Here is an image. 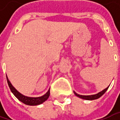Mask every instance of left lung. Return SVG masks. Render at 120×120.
<instances>
[{
    "instance_id": "1",
    "label": "left lung",
    "mask_w": 120,
    "mask_h": 120,
    "mask_svg": "<svg viewBox=\"0 0 120 120\" xmlns=\"http://www.w3.org/2000/svg\"><path fill=\"white\" fill-rule=\"evenodd\" d=\"M109 87H108L107 88H105V90H104L103 91H100L99 92L98 94H95V95H79V94H77V93H75V91H73L74 92V94L75 95L77 96V97H79V98H80L81 99H86V100H94V99H97L99 98L101 96H102L105 93V91L108 90Z\"/></svg>"
}]
</instances>
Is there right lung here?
<instances>
[{"mask_svg":"<svg viewBox=\"0 0 120 120\" xmlns=\"http://www.w3.org/2000/svg\"><path fill=\"white\" fill-rule=\"evenodd\" d=\"M7 80L8 85L10 87V90L12 91V93L15 95V96L16 97L17 99L19 101H21V102H22L23 104H26V105H37L43 103L44 101H45L47 99H48L49 95H50V89L49 91L43 95V96L41 97H38V98H30V97H27L25 95H23L21 94V93H19L17 90L12 86L11 83L10 82V81L8 80V77L7 76Z\"/></svg>","mask_w":120,"mask_h":120,"instance_id":"right-lung-1","label":"right lung"}]
</instances>
